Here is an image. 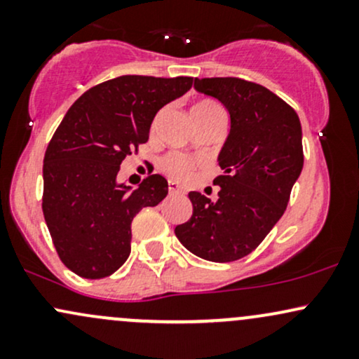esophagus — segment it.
<instances>
[{
  "label": "esophagus",
  "mask_w": 359,
  "mask_h": 359,
  "mask_svg": "<svg viewBox=\"0 0 359 359\" xmlns=\"http://www.w3.org/2000/svg\"><path fill=\"white\" fill-rule=\"evenodd\" d=\"M168 194L170 196H180V194H184V189L177 182H168Z\"/></svg>",
  "instance_id": "1"
}]
</instances>
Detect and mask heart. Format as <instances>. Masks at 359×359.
Masks as SVG:
<instances>
[{"mask_svg":"<svg viewBox=\"0 0 359 359\" xmlns=\"http://www.w3.org/2000/svg\"><path fill=\"white\" fill-rule=\"evenodd\" d=\"M192 109L212 111V109H219V106L212 101H199L197 104H194ZM163 168H165L167 174L170 177H174V179L184 180V179H187L189 174H191V162L180 155H172L165 160Z\"/></svg>","mask_w":359,"mask_h":359,"instance_id":"b5f03b06","label":"heart"}]
</instances>
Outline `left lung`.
I'll list each match as a JSON object with an SVG mask.
<instances>
[{"instance_id": "8db88e82", "label": "left lung", "mask_w": 359, "mask_h": 359, "mask_svg": "<svg viewBox=\"0 0 359 359\" xmlns=\"http://www.w3.org/2000/svg\"><path fill=\"white\" fill-rule=\"evenodd\" d=\"M194 89L229 113L217 163V199L189 192L191 219L175 236L191 253L226 263L250 255L285 212L304 167L302 126L294 109L263 86L238 77L196 79Z\"/></svg>"}]
</instances>
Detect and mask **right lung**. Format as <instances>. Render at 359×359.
Listing matches in <instances>:
<instances>
[{"label": "right lung", "mask_w": 359, "mask_h": 359, "mask_svg": "<svg viewBox=\"0 0 359 359\" xmlns=\"http://www.w3.org/2000/svg\"><path fill=\"white\" fill-rule=\"evenodd\" d=\"M192 86V77L121 76L94 86L69 108L43 158L42 209L53 246L82 278H104L130 257L131 221L168 194L162 175L137 189L119 165L145 143L156 111Z\"/></svg>", "instance_id": "add662e5"}]
</instances>
